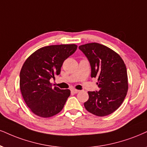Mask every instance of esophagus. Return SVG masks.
Listing matches in <instances>:
<instances>
[{"mask_svg":"<svg viewBox=\"0 0 147 147\" xmlns=\"http://www.w3.org/2000/svg\"><path fill=\"white\" fill-rule=\"evenodd\" d=\"M79 91H80V90H77V89H71V93H74V94L78 93Z\"/></svg>","mask_w":147,"mask_h":147,"instance_id":"34e87169","label":"esophagus"}]
</instances>
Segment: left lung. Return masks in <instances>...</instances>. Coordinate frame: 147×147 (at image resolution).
Masks as SVG:
<instances>
[{
    "label": "left lung",
    "instance_id": "obj_1",
    "mask_svg": "<svg viewBox=\"0 0 147 147\" xmlns=\"http://www.w3.org/2000/svg\"><path fill=\"white\" fill-rule=\"evenodd\" d=\"M89 61L91 77L97 79L99 91H88L84 106L98 117L109 115L123 102L128 90L127 68L119 54L106 46L90 43L79 46Z\"/></svg>",
    "mask_w": 147,
    "mask_h": 147
}]
</instances>
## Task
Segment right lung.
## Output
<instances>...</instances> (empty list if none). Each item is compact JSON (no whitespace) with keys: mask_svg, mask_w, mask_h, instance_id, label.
Returning <instances> with one entry per match:
<instances>
[{"mask_svg":"<svg viewBox=\"0 0 147 147\" xmlns=\"http://www.w3.org/2000/svg\"><path fill=\"white\" fill-rule=\"evenodd\" d=\"M76 44L52 45L41 48L25 61L20 74V88L32 112L48 118L62 110L71 91L52 87L51 78L59 75L65 59L75 52Z\"/></svg>","mask_w":147,"mask_h":147,"instance_id":"add662e5","label":"right lung"}]
</instances>
